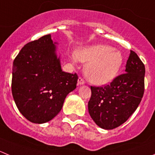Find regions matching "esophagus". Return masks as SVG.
<instances>
[{
  "label": "esophagus",
  "instance_id": "1",
  "mask_svg": "<svg viewBox=\"0 0 155 155\" xmlns=\"http://www.w3.org/2000/svg\"><path fill=\"white\" fill-rule=\"evenodd\" d=\"M78 84L79 85H83V84H85L84 80L81 77H80V78H78Z\"/></svg>",
  "mask_w": 155,
  "mask_h": 155
}]
</instances>
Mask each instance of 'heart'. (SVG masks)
Returning a JSON list of instances; mask_svg holds the SVG:
<instances>
[{
    "mask_svg": "<svg viewBox=\"0 0 155 155\" xmlns=\"http://www.w3.org/2000/svg\"><path fill=\"white\" fill-rule=\"evenodd\" d=\"M72 58L74 61L87 62L84 68L85 75L90 81L98 85L112 81L123 63L120 51L101 44L78 49Z\"/></svg>",
    "mask_w": 155,
    "mask_h": 155,
    "instance_id": "1",
    "label": "heart"
}]
</instances>
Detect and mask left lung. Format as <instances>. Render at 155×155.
Returning a JSON list of instances; mask_svg holds the SVG:
<instances>
[{"label": "left lung", "mask_w": 155, "mask_h": 155, "mask_svg": "<svg viewBox=\"0 0 155 155\" xmlns=\"http://www.w3.org/2000/svg\"><path fill=\"white\" fill-rule=\"evenodd\" d=\"M145 74V64L131 50L126 73L104 86H91L88 111L97 126L104 129H115L133 114L144 95Z\"/></svg>", "instance_id": "8db88e82"}]
</instances>
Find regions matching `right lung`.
<instances>
[{"instance_id":"obj_1","label":"right lung","mask_w":155,"mask_h":155,"mask_svg":"<svg viewBox=\"0 0 155 155\" xmlns=\"http://www.w3.org/2000/svg\"><path fill=\"white\" fill-rule=\"evenodd\" d=\"M76 73L62 71L51 35L23 47L13 63L11 89L19 111L31 123H45L61 111L76 88Z\"/></svg>"}]
</instances>
